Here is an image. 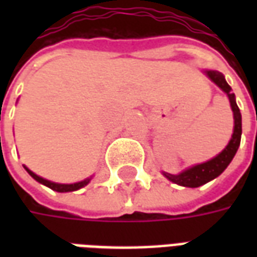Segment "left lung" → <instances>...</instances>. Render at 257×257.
I'll use <instances>...</instances> for the list:
<instances>
[{
  "instance_id": "1",
  "label": "left lung",
  "mask_w": 257,
  "mask_h": 257,
  "mask_svg": "<svg viewBox=\"0 0 257 257\" xmlns=\"http://www.w3.org/2000/svg\"><path fill=\"white\" fill-rule=\"evenodd\" d=\"M206 75L209 77L210 81H213L219 88H220L230 100L232 114H234V131H232L231 139L228 142V145L224 147V150L219 153L217 156L213 157L212 160L198 165H194L191 168L184 169L183 172L179 175H171V173L162 172L164 176L169 179L173 183L183 186V187H199L202 184L208 183L210 180L217 178L223 171L228 167V164L232 161V158L237 153L239 143H241V134H242V119H241V112L235 103V95L231 92V86L227 84L224 75L216 70H206Z\"/></svg>"
}]
</instances>
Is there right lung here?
I'll return each instance as SVG.
<instances>
[{
	"label": "right lung",
	"mask_w": 257,
	"mask_h": 257,
	"mask_svg": "<svg viewBox=\"0 0 257 257\" xmlns=\"http://www.w3.org/2000/svg\"><path fill=\"white\" fill-rule=\"evenodd\" d=\"M25 169L27 171V172H29V175H30L31 178L36 179L38 183L44 184V186H47V187L52 189L53 191H58V193H68V191H75V190L82 189L84 186H86V184L90 182V179H85V180H82V182H78V183H73V184L55 183V182H49V180H47V179L38 176V175H36V173L33 172V171H30V169H29L27 167H25Z\"/></svg>",
	"instance_id": "obj_1"
}]
</instances>
